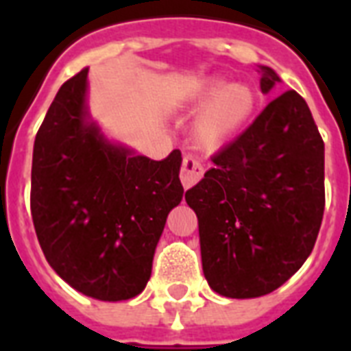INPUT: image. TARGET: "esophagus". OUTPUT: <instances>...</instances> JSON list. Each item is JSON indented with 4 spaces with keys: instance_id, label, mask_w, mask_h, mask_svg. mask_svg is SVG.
<instances>
[{
    "instance_id": "obj_1",
    "label": "esophagus",
    "mask_w": 351,
    "mask_h": 351,
    "mask_svg": "<svg viewBox=\"0 0 351 351\" xmlns=\"http://www.w3.org/2000/svg\"><path fill=\"white\" fill-rule=\"evenodd\" d=\"M204 175V167L200 165L197 158H193V156H184L182 160V169H180V180L182 186L189 189L197 184Z\"/></svg>"
}]
</instances>
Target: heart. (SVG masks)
<instances>
[{"label":"heart","mask_w":351,"mask_h":351,"mask_svg":"<svg viewBox=\"0 0 351 351\" xmlns=\"http://www.w3.org/2000/svg\"><path fill=\"white\" fill-rule=\"evenodd\" d=\"M208 104L193 121V138L202 149H219L237 136L256 109V93L247 84L228 78H206L193 85L187 101L193 107Z\"/></svg>","instance_id":"obj_1"}]
</instances>
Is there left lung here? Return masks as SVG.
Segmentation results:
<instances>
[{
	"instance_id": "obj_1",
	"label": "left lung",
	"mask_w": 351,
	"mask_h": 351,
	"mask_svg": "<svg viewBox=\"0 0 351 351\" xmlns=\"http://www.w3.org/2000/svg\"><path fill=\"white\" fill-rule=\"evenodd\" d=\"M261 74L267 95L280 78ZM211 160L186 193L206 280L230 299L271 293L310 256L324 213V142L310 107L286 90Z\"/></svg>"
}]
</instances>
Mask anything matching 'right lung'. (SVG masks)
Returning a JSON list of instances; mask_svg holds the SVG:
<instances>
[{
    "label": "right lung",
    "instance_id": "add662e5",
    "mask_svg": "<svg viewBox=\"0 0 351 351\" xmlns=\"http://www.w3.org/2000/svg\"><path fill=\"white\" fill-rule=\"evenodd\" d=\"M87 74L60 87L34 140L32 222L47 262L107 302L142 293L167 215L184 195L182 154L151 160L107 140L87 109Z\"/></svg>",
    "mask_w": 351,
    "mask_h": 351
}]
</instances>
